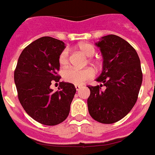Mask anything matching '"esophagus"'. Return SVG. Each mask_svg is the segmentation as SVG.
Instances as JSON below:
<instances>
[{
  "instance_id": "34e87169",
  "label": "esophagus",
  "mask_w": 155,
  "mask_h": 155,
  "mask_svg": "<svg viewBox=\"0 0 155 155\" xmlns=\"http://www.w3.org/2000/svg\"><path fill=\"white\" fill-rule=\"evenodd\" d=\"M83 87V85H81V84H76L75 85V88L77 90H79L80 88Z\"/></svg>"
}]
</instances>
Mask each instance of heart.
Returning a JSON list of instances; mask_svg holds the SVG:
<instances>
[{"mask_svg": "<svg viewBox=\"0 0 155 155\" xmlns=\"http://www.w3.org/2000/svg\"><path fill=\"white\" fill-rule=\"evenodd\" d=\"M79 50L87 57H91L95 54V49L90 44H80ZM90 61H93L91 59ZM59 63L62 67H66L69 63V53L67 50H64L59 55ZM94 77V71L90 68L78 69L75 67H69L63 71V78L65 81L73 84H82L87 80Z\"/></svg>", "mask_w": 155, "mask_h": 155, "instance_id": "heart-1", "label": "heart"}]
</instances>
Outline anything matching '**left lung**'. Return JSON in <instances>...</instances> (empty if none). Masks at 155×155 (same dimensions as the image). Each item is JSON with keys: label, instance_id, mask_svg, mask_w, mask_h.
Instances as JSON below:
<instances>
[{"label": "left lung", "instance_id": "1", "mask_svg": "<svg viewBox=\"0 0 155 155\" xmlns=\"http://www.w3.org/2000/svg\"><path fill=\"white\" fill-rule=\"evenodd\" d=\"M103 56V70L97 82L88 86L89 115L104 124L121 120L136 104L143 81L140 59L130 44L117 35L102 37L95 44ZM104 85L105 90H101Z\"/></svg>", "mask_w": 155, "mask_h": 155}]
</instances>
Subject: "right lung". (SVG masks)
<instances>
[{
  "label": "right lung",
  "instance_id": "1",
  "mask_svg": "<svg viewBox=\"0 0 155 155\" xmlns=\"http://www.w3.org/2000/svg\"><path fill=\"white\" fill-rule=\"evenodd\" d=\"M65 44L51 37L36 39L22 51L14 71V82L22 108L34 120L46 126L67 119L75 95V86L61 82L57 91L51 88L59 82V55Z\"/></svg>",
  "mask_w": 155,
  "mask_h": 155
}]
</instances>
